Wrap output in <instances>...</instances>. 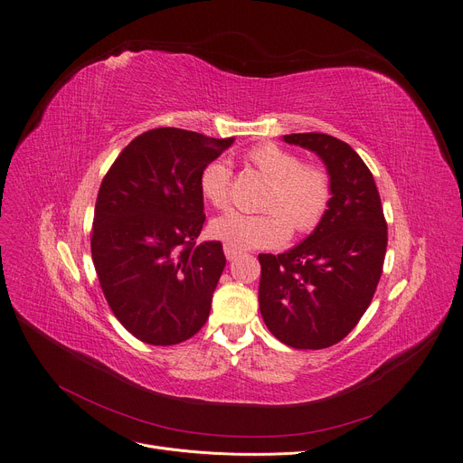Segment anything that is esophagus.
<instances>
[{
	"mask_svg": "<svg viewBox=\"0 0 463 463\" xmlns=\"http://www.w3.org/2000/svg\"><path fill=\"white\" fill-rule=\"evenodd\" d=\"M223 250H225V255H227V259H229V260H234L240 253H242V251H240L238 248L229 246V244H225V248H223Z\"/></svg>",
	"mask_w": 463,
	"mask_h": 463,
	"instance_id": "obj_1",
	"label": "esophagus"
}]
</instances>
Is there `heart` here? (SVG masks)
Listing matches in <instances>:
<instances>
[{"instance_id":"b5f03b06","label":"heart","mask_w":463,"mask_h":463,"mask_svg":"<svg viewBox=\"0 0 463 463\" xmlns=\"http://www.w3.org/2000/svg\"><path fill=\"white\" fill-rule=\"evenodd\" d=\"M250 163L270 179L260 213L229 212L210 223L213 238L234 248H272L284 244L291 229L312 231L324 217L331 184L326 170L300 165L295 153L276 144H260L248 153ZM231 170L223 160H213L200 174V193L215 208L229 204Z\"/></svg>"}]
</instances>
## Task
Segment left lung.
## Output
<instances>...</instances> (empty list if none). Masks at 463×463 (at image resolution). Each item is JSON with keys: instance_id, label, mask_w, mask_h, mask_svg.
<instances>
[{"instance_id": "obj_1", "label": "left lung", "mask_w": 463, "mask_h": 463, "mask_svg": "<svg viewBox=\"0 0 463 463\" xmlns=\"http://www.w3.org/2000/svg\"><path fill=\"white\" fill-rule=\"evenodd\" d=\"M284 142L321 158L331 198L303 242L279 255L259 253V308L279 343L321 350L343 340L369 308L388 225L374 177L348 144L319 132L288 134Z\"/></svg>"}]
</instances>
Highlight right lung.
Returning <instances> with one entry per match:
<instances>
[{"instance_id": "add662e5", "label": "right lung", "mask_w": 463, "mask_h": 463, "mask_svg": "<svg viewBox=\"0 0 463 463\" xmlns=\"http://www.w3.org/2000/svg\"><path fill=\"white\" fill-rule=\"evenodd\" d=\"M232 142L155 128L120 151L99 185L94 269L111 312L142 343L179 345L206 324L227 259L221 242L196 244L200 174Z\"/></svg>"}]
</instances>
